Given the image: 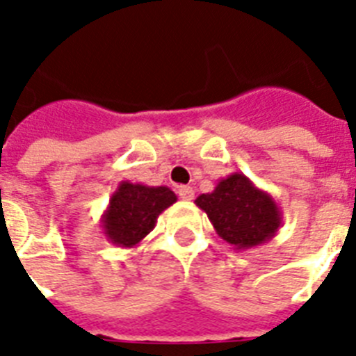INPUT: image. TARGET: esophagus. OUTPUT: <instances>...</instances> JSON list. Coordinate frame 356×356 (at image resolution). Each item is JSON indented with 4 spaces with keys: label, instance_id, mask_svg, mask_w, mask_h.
<instances>
[{
    "label": "esophagus",
    "instance_id": "esophagus-1",
    "mask_svg": "<svg viewBox=\"0 0 356 356\" xmlns=\"http://www.w3.org/2000/svg\"><path fill=\"white\" fill-rule=\"evenodd\" d=\"M178 196H180L181 200H187V202H191V200L194 198L193 187H187V185L180 187V189H178Z\"/></svg>",
    "mask_w": 356,
    "mask_h": 356
}]
</instances>
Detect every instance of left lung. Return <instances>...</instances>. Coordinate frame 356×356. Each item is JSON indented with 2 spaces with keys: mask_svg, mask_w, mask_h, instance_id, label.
Masks as SVG:
<instances>
[{
  "mask_svg": "<svg viewBox=\"0 0 356 356\" xmlns=\"http://www.w3.org/2000/svg\"><path fill=\"white\" fill-rule=\"evenodd\" d=\"M194 203L234 250L259 247L270 241L282 225V212L272 194L256 187L243 172L221 178L212 193L200 194Z\"/></svg>",
  "mask_w": 356,
  "mask_h": 356,
  "instance_id": "1",
  "label": "left lung"
}]
</instances>
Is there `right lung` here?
Instances as JSON below:
<instances>
[{"label": "right lung", "instance_id": "right-lung-1", "mask_svg": "<svg viewBox=\"0 0 356 356\" xmlns=\"http://www.w3.org/2000/svg\"><path fill=\"white\" fill-rule=\"evenodd\" d=\"M176 200V194L165 185L149 187L127 180L120 181L100 218L106 239L122 248L138 247V243L154 229L158 216Z\"/></svg>", "mask_w": 356, "mask_h": 356}]
</instances>
